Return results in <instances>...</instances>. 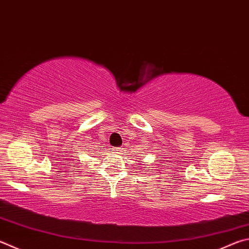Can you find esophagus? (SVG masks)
I'll use <instances>...</instances> for the list:
<instances>
[{"mask_svg":"<svg viewBox=\"0 0 249 249\" xmlns=\"http://www.w3.org/2000/svg\"><path fill=\"white\" fill-rule=\"evenodd\" d=\"M121 151H122V148H120V147L113 148V152H114V153H120Z\"/></svg>","mask_w":249,"mask_h":249,"instance_id":"obj_1","label":"esophagus"}]
</instances>
